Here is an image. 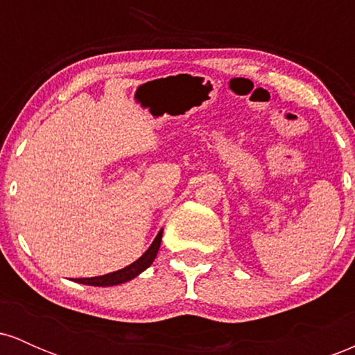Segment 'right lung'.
I'll return each mask as SVG.
<instances>
[{"instance_id":"obj_1","label":"right lung","mask_w":355,"mask_h":355,"mask_svg":"<svg viewBox=\"0 0 355 355\" xmlns=\"http://www.w3.org/2000/svg\"><path fill=\"white\" fill-rule=\"evenodd\" d=\"M162 234H164V229L157 234V237L152 242V245L148 247V250L145 252L140 259L135 260L133 263H130L128 267L121 268V270L112 272V274L100 275V277H89V279H76L75 282L85 284V285H95V287H112V285H120L128 282V280L135 279L137 275H140L141 272L146 270L153 263L155 257L158 254V248H160L162 243Z\"/></svg>"}]
</instances>
